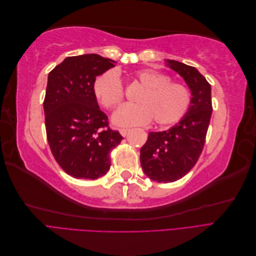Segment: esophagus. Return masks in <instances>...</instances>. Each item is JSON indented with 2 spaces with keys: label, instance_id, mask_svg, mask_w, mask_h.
<instances>
[{
  "label": "esophagus",
  "instance_id": "1",
  "mask_svg": "<svg viewBox=\"0 0 256 256\" xmlns=\"http://www.w3.org/2000/svg\"><path fill=\"white\" fill-rule=\"evenodd\" d=\"M129 132L128 129H120V134L122 136H126Z\"/></svg>",
  "mask_w": 256,
  "mask_h": 256
}]
</instances>
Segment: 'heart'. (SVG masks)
Wrapping results in <instances>:
<instances>
[{"label":"heart","instance_id":"1","mask_svg":"<svg viewBox=\"0 0 256 256\" xmlns=\"http://www.w3.org/2000/svg\"><path fill=\"white\" fill-rule=\"evenodd\" d=\"M143 90L136 97V104H124L113 114L116 126L132 127L145 125L152 120L160 126H168L180 120L191 104V92L186 85L171 82L166 74L154 69H142L132 76ZM92 92L99 104L111 110L124 98V88L118 74L108 70L98 76Z\"/></svg>","mask_w":256,"mask_h":256}]
</instances>
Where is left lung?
Here are the masks:
<instances>
[{"mask_svg": "<svg viewBox=\"0 0 256 256\" xmlns=\"http://www.w3.org/2000/svg\"><path fill=\"white\" fill-rule=\"evenodd\" d=\"M191 92V104L184 118L168 130L150 132L140 150L141 166L150 180L173 182L194 166L203 150L210 122L212 86L196 67L166 60Z\"/></svg>", "mask_w": 256, "mask_h": 256, "instance_id": "obj_1", "label": "left lung"}]
</instances>
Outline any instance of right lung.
I'll list each match as a JSON object with an SVG mask.
<instances>
[{
    "mask_svg": "<svg viewBox=\"0 0 256 256\" xmlns=\"http://www.w3.org/2000/svg\"><path fill=\"white\" fill-rule=\"evenodd\" d=\"M116 62L98 54L66 58L49 72L44 102L54 159L74 178L97 180L110 170V152L122 140L110 129L92 92L96 76Z\"/></svg>",
    "mask_w": 256,
    "mask_h": 256,
    "instance_id": "add662e5",
    "label": "right lung"
}]
</instances>
